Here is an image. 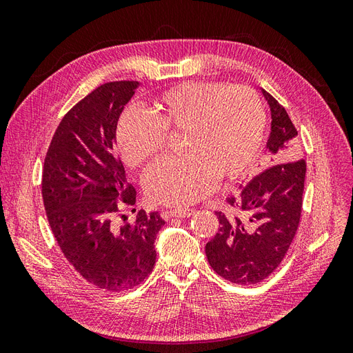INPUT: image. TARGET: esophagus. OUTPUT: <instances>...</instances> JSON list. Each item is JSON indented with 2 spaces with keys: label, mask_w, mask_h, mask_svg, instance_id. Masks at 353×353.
Here are the masks:
<instances>
[{
  "label": "esophagus",
  "mask_w": 353,
  "mask_h": 353,
  "mask_svg": "<svg viewBox=\"0 0 353 353\" xmlns=\"http://www.w3.org/2000/svg\"><path fill=\"white\" fill-rule=\"evenodd\" d=\"M194 213H196L194 209H175V210H170L169 215L176 216V218H190L193 216Z\"/></svg>",
  "instance_id": "34e87169"
}]
</instances>
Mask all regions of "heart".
Returning a JSON list of instances; mask_svg holds the SVG:
<instances>
[{
    "label": "heart",
    "instance_id": "b5f03b06",
    "mask_svg": "<svg viewBox=\"0 0 353 353\" xmlns=\"http://www.w3.org/2000/svg\"><path fill=\"white\" fill-rule=\"evenodd\" d=\"M153 116L128 108L116 128L125 162L140 168L163 150L166 134L183 132L179 159L159 160L143 185L148 199L184 208L210 193L216 175L237 179L248 174L263 143L266 117L261 99L244 85L183 82L153 104Z\"/></svg>",
    "mask_w": 353,
    "mask_h": 353
}]
</instances>
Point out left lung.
<instances>
[{"label":"left lung","instance_id":"8db88e82","mask_svg":"<svg viewBox=\"0 0 353 353\" xmlns=\"http://www.w3.org/2000/svg\"><path fill=\"white\" fill-rule=\"evenodd\" d=\"M261 91L271 110L266 152L274 166L240 184V194L227 200L232 212H216L219 228L206 244L213 271L241 285L265 280L284 259L301 221L306 174L290 117L270 92Z\"/></svg>","mask_w":353,"mask_h":353}]
</instances>
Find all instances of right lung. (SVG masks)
I'll list each match as a JSON object with an SVG mask.
<instances>
[{"instance_id": "1", "label": "right lung", "mask_w": 353, "mask_h": 353, "mask_svg": "<svg viewBox=\"0 0 353 353\" xmlns=\"http://www.w3.org/2000/svg\"><path fill=\"white\" fill-rule=\"evenodd\" d=\"M138 87L137 81L104 83L73 105L52 135L42 170V199L63 254L90 284L108 292L147 279L165 225L157 212L140 210L132 222L114 219L121 203L134 206L137 200L116 153V128Z\"/></svg>"}]
</instances>
